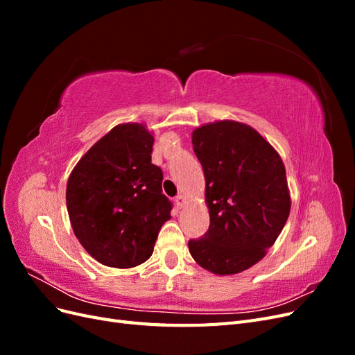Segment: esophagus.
<instances>
[{"label": "esophagus", "instance_id": "34e87169", "mask_svg": "<svg viewBox=\"0 0 355 355\" xmlns=\"http://www.w3.org/2000/svg\"><path fill=\"white\" fill-rule=\"evenodd\" d=\"M175 202H176L178 207H182V206H184V204H185V196L179 194V196L175 198Z\"/></svg>", "mask_w": 355, "mask_h": 355}]
</instances>
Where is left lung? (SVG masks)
I'll use <instances>...</instances> for the list:
<instances>
[{"label":"left lung","mask_w":355,"mask_h":355,"mask_svg":"<svg viewBox=\"0 0 355 355\" xmlns=\"http://www.w3.org/2000/svg\"><path fill=\"white\" fill-rule=\"evenodd\" d=\"M192 145L206 179L210 227L189 240V253L216 275L243 272L266 254L288 218L283 159L253 127L232 120L197 127Z\"/></svg>","instance_id":"left-lung-1"}]
</instances>
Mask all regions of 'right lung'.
Wrapping results in <instances>:
<instances>
[{
    "label": "right lung",
    "mask_w": 355,
    "mask_h": 355,
    "mask_svg": "<svg viewBox=\"0 0 355 355\" xmlns=\"http://www.w3.org/2000/svg\"><path fill=\"white\" fill-rule=\"evenodd\" d=\"M154 136L124 123L101 137L71 171L67 207L75 237L102 265L127 270L154 252L171 202L163 171L151 163Z\"/></svg>",
    "instance_id": "obj_1"
}]
</instances>
